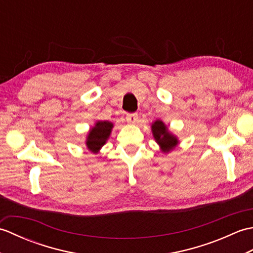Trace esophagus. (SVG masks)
Returning a JSON list of instances; mask_svg holds the SVG:
<instances>
[{"label":"esophagus","mask_w":253,"mask_h":253,"mask_svg":"<svg viewBox=\"0 0 253 253\" xmlns=\"http://www.w3.org/2000/svg\"><path fill=\"white\" fill-rule=\"evenodd\" d=\"M138 114L137 113H130V114H127L126 116V121L129 124H135L138 121Z\"/></svg>","instance_id":"esophagus-1"}]
</instances>
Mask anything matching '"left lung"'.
<instances>
[{"label": "left lung", "mask_w": 253, "mask_h": 253, "mask_svg": "<svg viewBox=\"0 0 253 253\" xmlns=\"http://www.w3.org/2000/svg\"><path fill=\"white\" fill-rule=\"evenodd\" d=\"M152 132L155 140L162 148L163 152H169L173 150L177 144V138L169 132L168 128L161 121H155L152 124Z\"/></svg>", "instance_id": "obj_1"}]
</instances>
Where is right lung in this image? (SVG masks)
Segmentation results:
<instances>
[{"instance_id":"obj_1","label":"right lung","mask_w":253,"mask_h":253,"mask_svg":"<svg viewBox=\"0 0 253 253\" xmlns=\"http://www.w3.org/2000/svg\"><path fill=\"white\" fill-rule=\"evenodd\" d=\"M112 127L113 124L107 121L98 122L95 124V126L90 130L87 138V142H85L91 152L96 153L106 142L107 138H109L111 133Z\"/></svg>"}]
</instances>
